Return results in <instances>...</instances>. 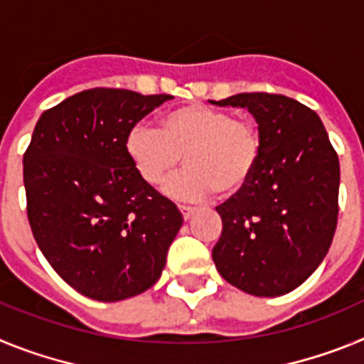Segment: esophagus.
I'll return each instance as SVG.
<instances>
[{
  "label": "esophagus",
  "instance_id": "1",
  "mask_svg": "<svg viewBox=\"0 0 364 364\" xmlns=\"http://www.w3.org/2000/svg\"><path fill=\"white\" fill-rule=\"evenodd\" d=\"M180 213H182V217H184V220H189V218L193 217V213H195V210L193 208H189V205H178Z\"/></svg>",
  "mask_w": 364,
  "mask_h": 364
}]
</instances>
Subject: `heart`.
<instances>
[{"mask_svg": "<svg viewBox=\"0 0 364 364\" xmlns=\"http://www.w3.org/2000/svg\"><path fill=\"white\" fill-rule=\"evenodd\" d=\"M125 153L146 184L156 186L178 166L184 171L167 178L162 191L176 200H204L215 191L237 193L250 182L260 159L255 125L208 105H184L166 112L160 129L136 122L125 134Z\"/></svg>", "mask_w": 364, "mask_h": 364, "instance_id": "1", "label": "heart"}]
</instances>
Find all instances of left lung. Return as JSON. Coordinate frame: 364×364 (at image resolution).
<instances>
[{
  "mask_svg": "<svg viewBox=\"0 0 364 364\" xmlns=\"http://www.w3.org/2000/svg\"><path fill=\"white\" fill-rule=\"evenodd\" d=\"M218 107H242L259 125L252 178L217 208L218 273L255 297L290 294L326 257L337 226L339 159L321 118L282 95L240 92Z\"/></svg>",
  "mask_w": 364,
  "mask_h": 364,
  "instance_id": "left-lung-1",
  "label": "left lung"
}]
</instances>
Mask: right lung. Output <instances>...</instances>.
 Listing matches in <instances>:
<instances>
[{
	"label": "right lung",
	"instance_id": "right-lung-1",
	"mask_svg": "<svg viewBox=\"0 0 364 364\" xmlns=\"http://www.w3.org/2000/svg\"><path fill=\"white\" fill-rule=\"evenodd\" d=\"M127 89H89L38 120L23 156L31 230L74 290L117 302L162 275L182 213L134 171L125 134L171 100Z\"/></svg>",
	"mask_w": 364,
	"mask_h": 364
}]
</instances>
